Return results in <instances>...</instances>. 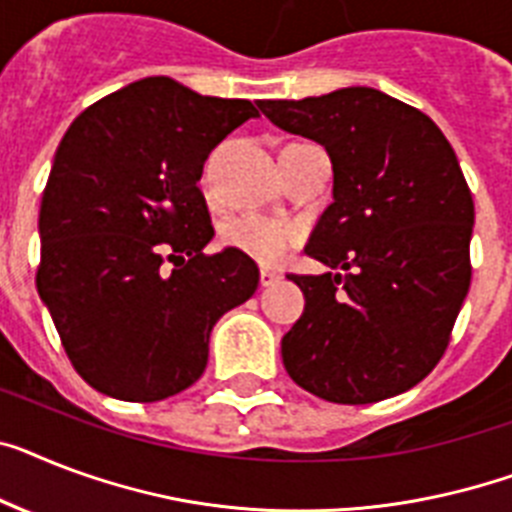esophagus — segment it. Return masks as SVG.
<instances>
[{"label":"esophagus","mask_w":512,"mask_h":512,"mask_svg":"<svg viewBox=\"0 0 512 512\" xmlns=\"http://www.w3.org/2000/svg\"><path fill=\"white\" fill-rule=\"evenodd\" d=\"M280 280H282L280 272H274V269H261V274H259L261 287H272V285H277Z\"/></svg>","instance_id":"34e87169"}]
</instances>
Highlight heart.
<instances>
[{
  "label": "heart",
  "mask_w": 512,
  "mask_h": 512,
  "mask_svg": "<svg viewBox=\"0 0 512 512\" xmlns=\"http://www.w3.org/2000/svg\"><path fill=\"white\" fill-rule=\"evenodd\" d=\"M219 235L232 251L243 253L259 264H277L285 259L290 248L301 243L303 230L290 219L251 211V214L227 219Z\"/></svg>",
  "instance_id": "b5f03b06"
}]
</instances>
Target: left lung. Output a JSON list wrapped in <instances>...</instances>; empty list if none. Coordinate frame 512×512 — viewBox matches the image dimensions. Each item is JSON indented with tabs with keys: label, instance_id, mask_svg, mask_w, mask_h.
I'll return each mask as SVG.
<instances>
[{
	"label": "left lung",
	"instance_id": "1",
	"mask_svg": "<svg viewBox=\"0 0 512 512\" xmlns=\"http://www.w3.org/2000/svg\"><path fill=\"white\" fill-rule=\"evenodd\" d=\"M259 109L322 143L335 172L306 253L342 274H290L306 308L282 337L287 374L342 405L411 390L445 353L471 285L474 198L453 146L432 117L377 88Z\"/></svg>",
	"mask_w": 512,
	"mask_h": 512
}]
</instances>
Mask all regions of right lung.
Wrapping results in <instances>:
<instances>
[{"instance_id":"obj_1","label":"right lung","mask_w":512,"mask_h":512,"mask_svg":"<svg viewBox=\"0 0 512 512\" xmlns=\"http://www.w3.org/2000/svg\"><path fill=\"white\" fill-rule=\"evenodd\" d=\"M251 117L248 99L156 75L67 128L38 211L36 287L94 390L128 403L183 392L204 374L219 316L256 293L253 259L204 253L214 227L198 190L211 149Z\"/></svg>"}]
</instances>
